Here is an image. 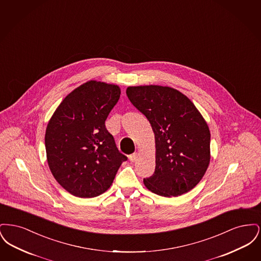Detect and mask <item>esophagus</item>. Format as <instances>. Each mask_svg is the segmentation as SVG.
<instances>
[{
	"instance_id": "1",
	"label": "esophagus",
	"mask_w": 261,
	"mask_h": 261,
	"mask_svg": "<svg viewBox=\"0 0 261 261\" xmlns=\"http://www.w3.org/2000/svg\"><path fill=\"white\" fill-rule=\"evenodd\" d=\"M137 158H138V153H137V152H134V153H132V154L129 155V160H130V162H136Z\"/></svg>"
}]
</instances>
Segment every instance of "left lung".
<instances>
[{"mask_svg": "<svg viewBox=\"0 0 261 261\" xmlns=\"http://www.w3.org/2000/svg\"><path fill=\"white\" fill-rule=\"evenodd\" d=\"M126 95L151 125L155 169L145 186L162 197H178L198 185L211 161V132L195 105L173 88L128 87Z\"/></svg>", "mask_w": 261, "mask_h": 261, "instance_id": "8db88e82", "label": "left lung"}]
</instances>
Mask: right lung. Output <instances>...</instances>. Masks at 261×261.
I'll use <instances>...</instances> for the list:
<instances>
[{
    "instance_id": "obj_1",
    "label": "right lung",
    "mask_w": 261,
    "mask_h": 261,
    "mask_svg": "<svg viewBox=\"0 0 261 261\" xmlns=\"http://www.w3.org/2000/svg\"><path fill=\"white\" fill-rule=\"evenodd\" d=\"M119 97L118 86L89 81L65 97L47 126L50 172L75 197L105 193L127 161L105 124Z\"/></svg>"
}]
</instances>
